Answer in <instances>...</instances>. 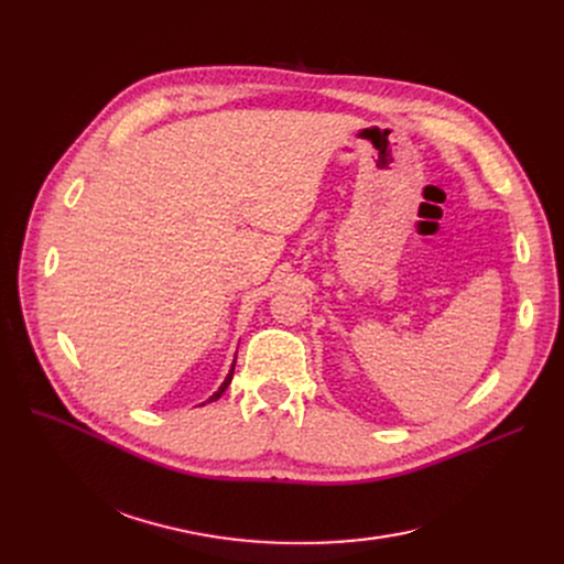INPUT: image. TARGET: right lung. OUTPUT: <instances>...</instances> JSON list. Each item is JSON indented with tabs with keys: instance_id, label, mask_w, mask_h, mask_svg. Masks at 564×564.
<instances>
[{
	"instance_id": "obj_1",
	"label": "right lung",
	"mask_w": 564,
	"mask_h": 564,
	"mask_svg": "<svg viewBox=\"0 0 564 564\" xmlns=\"http://www.w3.org/2000/svg\"><path fill=\"white\" fill-rule=\"evenodd\" d=\"M234 367H236V356H234V362H231V369H229V373H227V377H225V381L220 383V388L216 390V392H213L206 401H204V404H210V401H216V399H220L223 397V392L229 388V383H231V377H234ZM204 404H199V406H204Z\"/></svg>"
}]
</instances>
